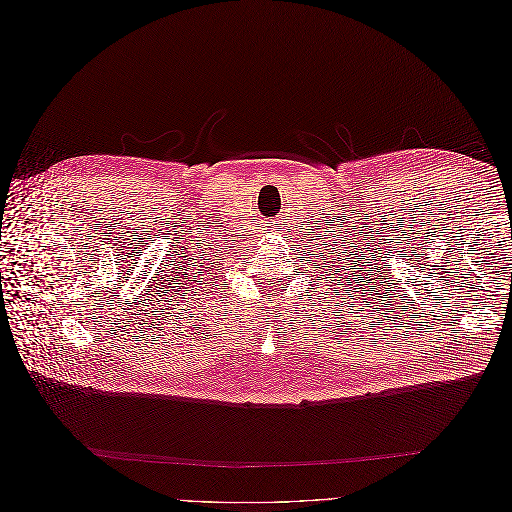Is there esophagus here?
I'll list each match as a JSON object with an SVG mask.
<instances>
[{
    "mask_svg": "<svg viewBox=\"0 0 512 512\" xmlns=\"http://www.w3.org/2000/svg\"><path fill=\"white\" fill-rule=\"evenodd\" d=\"M273 224H275V222H271V224H269V226H271V228H273V230H275V226H273Z\"/></svg>",
    "mask_w": 512,
    "mask_h": 512,
    "instance_id": "esophagus-1",
    "label": "esophagus"
}]
</instances>
